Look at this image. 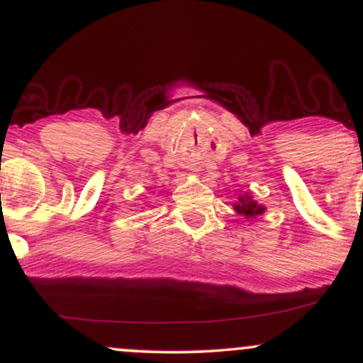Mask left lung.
<instances>
[{"mask_svg":"<svg viewBox=\"0 0 363 363\" xmlns=\"http://www.w3.org/2000/svg\"><path fill=\"white\" fill-rule=\"evenodd\" d=\"M234 210L239 215H242L247 220H256L257 216H261L266 211L264 205H259L256 199H252V196L249 193H244L239 196V199L234 203Z\"/></svg>","mask_w":363,"mask_h":363,"instance_id":"1","label":"left lung"}]
</instances>
